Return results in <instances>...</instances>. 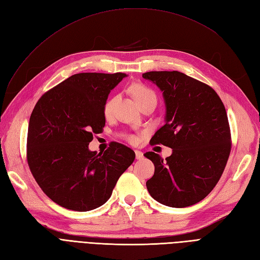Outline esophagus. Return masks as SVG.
Segmentation results:
<instances>
[{
	"mask_svg": "<svg viewBox=\"0 0 260 260\" xmlns=\"http://www.w3.org/2000/svg\"><path fill=\"white\" fill-rule=\"evenodd\" d=\"M135 153H136V158L137 159H142L143 158V153L141 151H137V149H136Z\"/></svg>",
	"mask_w": 260,
	"mask_h": 260,
	"instance_id": "34e87169",
	"label": "esophagus"
}]
</instances>
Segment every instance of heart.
I'll return each mask as SVG.
<instances>
[{
  "label": "heart",
  "mask_w": 260,
  "mask_h": 260,
  "mask_svg": "<svg viewBox=\"0 0 260 260\" xmlns=\"http://www.w3.org/2000/svg\"><path fill=\"white\" fill-rule=\"evenodd\" d=\"M132 93H133V96H135V99L137 100L138 103H139V102L142 101V100L148 98V96H155L154 92L152 90H149L148 88H146V86H144L143 84L133 85L132 86ZM115 101H116V99L112 98V99H108L105 102V104H104V114L106 116H109V115L113 113ZM130 141H131V142H135L136 139L133 138V137H131Z\"/></svg>",
  "instance_id": "obj_1"
}]
</instances>
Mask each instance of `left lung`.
Returning a JSON list of instances; mask_svg holds the SVG:
<instances>
[{
    "instance_id": "8db88e82",
    "label": "left lung",
    "mask_w": 260,
    "mask_h": 260,
    "mask_svg": "<svg viewBox=\"0 0 260 260\" xmlns=\"http://www.w3.org/2000/svg\"><path fill=\"white\" fill-rule=\"evenodd\" d=\"M162 92L165 124L152 144L172 148L162 159L144 154L155 166L146 187L162 205L182 208L201 202L221 177L231 152V133L222 101L215 90L180 72H148L142 75Z\"/></svg>"
}]
</instances>
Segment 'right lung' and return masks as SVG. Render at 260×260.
I'll list each match as a JSON object with an SVG mask.
<instances>
[{"mask_svg": "<svg viewBox=\"0 0 260 260\" xmlns=\"http://www.w3.org/2000/svg\"><path fill=\"white\" fill-rule=\"evenodd\" d=\"M125 74L82 73L67 78L37 102L30 116L27 160L42 191L59 206L89 211L105 204L136 158L113 142L92 152L93 133L105 125L104 104Z\"/></svg>", "mask_w": 260, "mask_h": 260, "instance_id": "1", "label": "right lung"}]
</instances>
